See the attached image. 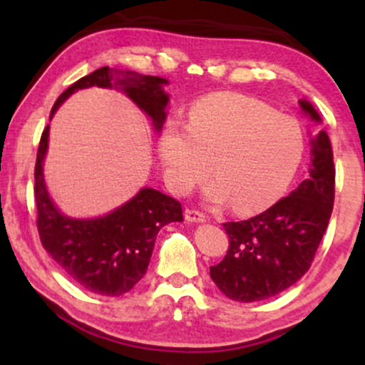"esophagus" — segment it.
<instances>
[{"instance_id": "1", "label": "esophagus", "mask_w": 365, "mask_h": 365, "mask_svg": "<svg viewBox=\"0 0 365 365\" xmlns=\"http://www.w3.org/2000/svg\"><path fill=\"white\" fill-rule=\"evenodd\" d=\"M185 220L190 221V223H204L207 216L199 209H185Z\"/></svg>"}]
</instances>
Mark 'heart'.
I'll list each match as a JSON object with an SVG mask.
<instances>
[{"instance_id":"obj_1","label":"heart","mask_w":365,"mask_h":365,"mask_svg":"<svg viewBox=\"0 0 365 365\" xmlns=\"http://www.w3.org/2000/svg\"><path fill=\"white\" fill-rule=\"evenodd\" d=\"M305 150L302 127L244 96H212L192 108L185 128L166 125L158 154L166 182L187 194L211 175L204 197L232 202L237 212H257L284 194Z\"/></svg>"}]
</instances>
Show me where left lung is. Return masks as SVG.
<instances>
[{
	"instance_id": "1",
	"label": "left lung",
	"mask_w": 365,
	"mask_h": 365,
	"mask_svg": "<svg viewBox=\"0 0 365 365\" xmlns=\"http://www.w3.org/2000/svg\"><path fill=\"white\" fill-rule=\"evenodd\" d=\"M299 104L321 123L311 103L300 99ZM311 148L309 177L290 195L250 220L223 225L228 252L209 271L228 299L266 300L295 284L311 267L334 202L333 149L324 130L312 137Z\"/></svg>"
}]
</instances>
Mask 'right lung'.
<instances>
[{
  "label": "right lung",
  "instance_id": "right-lung-1",
  "mask_svg": "<svg viewBox=\"0 0 365 365\" xmlns=\"http://www.w3.org/2000/svg\"><path fill=\"white\" fill-rule=\"evenodd\" d=\"M166 78L135 72H116L110 66L96 70L68 87L54 103L51 118L75 91L87 87H120L161 130L170 96ZM49 125L41 135L36 159L34 197L41 244L75 283L92 293L120 297L140 282L148 271L159 230L183 221L182 204L154 188H140L135 197L108 215L77 220L61 215L44 183L43 165L48 150Z\"/></svg>",
  "mask_w": 365,
  "mask_h": 365
}]
</instances>
